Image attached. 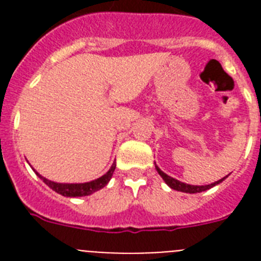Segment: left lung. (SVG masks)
Wrapping results in <instances>:
<instances>
[{
    "label": "left lung",
    "mask_w": 261,
    "mask_h": 261,
    "mask_svg": "<svg viewBox=\"0 0 261 261\" xmlns=\"http://www.w3.org/2000/svg\"><path fill=\"white\" fill-rule=\"evenodd\" d=\"M155 168H156V171H158V174L161 175L163 180H165V183L167 184L170 188H172V190H175V191H179V192H186V193L204 192V191L211 190V188H213L214 186L222 183V181L225 180V177H222V179H220L218 181H214V183L208 184V186H191V184H186V183H183V181L177 180V179H174V177L168 176V175L165 174V172H163L162 170H161V168H159L156 165H155Z\"/></svg>",
    "instance_id": "left-lung-1"
}]
</instances>
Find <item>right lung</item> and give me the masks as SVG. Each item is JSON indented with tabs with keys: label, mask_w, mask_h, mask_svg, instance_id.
Here are the masks:
<instances>
[{
	"label": "right lung",
	"mask_w": 261,
	"mask_h": 261,
	"mask_svg": "<svg viewBox=\"0 0 261 261\" xmlns=\"http://www.w3.org/2000/svg\"><path fill=\"white\" fill-rule=\"evenodd\" d=\"M115 168H116V162L112 163L110 170H108L103 176L98 177L95 180L87 181V183H56V181L48 180L47 177L41 176V175L39 174V172H36L34 168H32V170H34L41 180L44 181L50 190H53L55 192L65 196V197H82V196L91 195V193L102 190L103 187L107 186V183L111 180V177H112Z\"/></svg>",
	"instance_id": "right-lung-1"
}]
</instances>
